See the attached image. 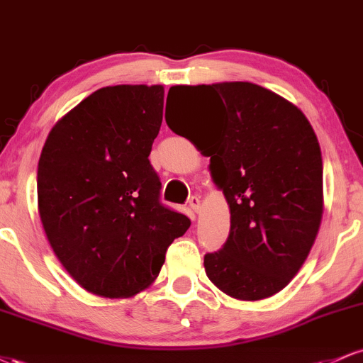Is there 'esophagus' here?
<instances>
[{"label": "esophagus", "instance_id": "obj_1", "mask_svg": "<svg viewBox=\"0 0 363 363\" xmlns=\"http://www.w3.org/2000/svg\"><path fill=\"white\" fill-rule=\"evenodd\" d=\"M189 206H191V210H193V211H196V213H198L199 208H201V198H199L198 194L191 196V198H189Z\"/></svg>", "mask_w": 363, "mask_h": 363}]
</instances>
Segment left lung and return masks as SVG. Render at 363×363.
<instances>
[{
  "instance_id": "8db88e82",
  "label": "left lung",
  "mask_w": 363,
  "mask_h": 363,
  "mask_svg": "<svg viewBox=\"0 0 363 363\" xmlns=\"http://www.w3.org/2000/svg\"><path fill=\"white\" fill-rule=\"evenodd\" d=\"M181 89L210 104L206 128L191 141L210 157L211 177L230 208L227 242L206 254L205 272L239 301L272 297L298 273L319 232L318 136L297 106L264 86L225 82ZM167 124L181 135L176 123Z\"/></svg>"
}]
</instances>
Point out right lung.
Listing matches in <instances>:
<instances>
[{
  "instance_id": "1",
  "label": "right lung",
  "mask_w": 363,
  "mask_h": 363,
  "mask_svg": "<svg viewBox=\"0 0 363 363\" xmlns=\"http://www.w3.org/2000/svg\"><path fill=\"white\" fill-rule=\"evenodd\" d=\"M162 85L104 86L56 123L37 169V199L54 254L85 290L131 297L160 273L191 220L160 203L150 164Z\"/></svg>"
}]
</instances>
